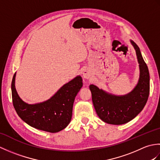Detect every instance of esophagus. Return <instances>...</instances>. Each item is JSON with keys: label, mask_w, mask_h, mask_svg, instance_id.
Returning <instances> with one entry per match:
<instances>
[{"label": "esophagus", "mask_w": 160, "mask_h": 160, "mask_svg": "<svg viewBox=\"0 0 160 160\" xmlns=\"http://www.w3.org/2000/svg\"><path fill=\"white\" fill-rule=\"evenodd\" d=\"M82 76L85 79H89L91 77V74L87 70H84L82 71Z\"/></svg>", "instance_id": "1"}]
</instances>
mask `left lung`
I'll list each match as a JSON object with an SVG mask.
<instances>
[{
	"mask_svg": "<svg viewBox=\"0 0 160 160\" xmlns=\"http://www.w3.org/2000/svg\"><path fill=\"white\" fill-rule=\"evenodd\" d=\"M136 52L140 77L136 86L124 96H117L91 84L89 89L96 113L107 124L120 125L132 120L140 113L147 103L150 91V76L139 47L130 40Z\"/></svg>",
	"mask_w": 160,
	"mask_h": 160,
	"instance_id": "left-lung-1",
	"label": "left lung"
}]
</instances>
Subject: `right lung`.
Returning <instances> with one entry per match:
<instances>
[{"instance_id":"1","label":"right lung","mask_w":160,"mask_h":160,"mask_svg":"<svg viewBox=\"0 0 160 160\" xmlns=\"http://www.w3.org/2000/svg\"><path fill=\"white\" fill-rule=\"evenodd\" d=\"M16 74L12 82L13 105L18 116L31 127L39 130L57 132L65 128L72 117L75 98L82 87V79L78 76L64 84L49 100L28 104L18 96L15 87Z\"/></svg>"}]
</instances>
